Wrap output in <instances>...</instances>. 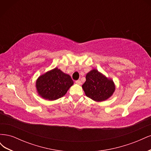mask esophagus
I'll return each mask as SVG.
<instances>
[{"mask_svg":"<svg viewBox=\"0 0 151 151\" xmlns=\"http://www.w3.org/2000/svg\"><path fill=\"white\" fill-rule=\"evenodd\" d=\"M76 83L77 84H79V85H81V84H82V83H81V81L80 80L76 81Z\"/></svg>","mask_w":151,"mask_h":151,"instance_id":"obj_1","label":"esophagus"}]
</instances>
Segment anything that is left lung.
I'll return each mask as SVG.
<instances>
[{"instance_id":"1","label":"left lung","mask_w":151,"mask_h":151,"mask_svg":"<svg viewBox=\"0 0 151 151\" xmlns=\"http://www.w3.org/2000/svg\"><path fill=\"white\" fill-rule=\"evenodd\" d=\"M86 82L82 86L86 95L95 101H103L111 97L115 89L111 79H108L97 70L86 74Z\"/></svg>"}]
</instances>
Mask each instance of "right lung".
<instances>
[{
  "label": "right lung",
  "instance_id": "add662e5",
  "mask_svg": "<svg viewBox=\"0 0 151 151\" xmlns=\"http://www.w3.org/2000/svg\"><path fill=\"white\" fill-rule=\"evenodd\" d=\"M73 84L74 82L69 75L55 68L40 76L36 87L40 96L53 101L63 97Z\"/></svg>",
  "mask_w": 151,
  "mask_h": 151
}]
</instances>
